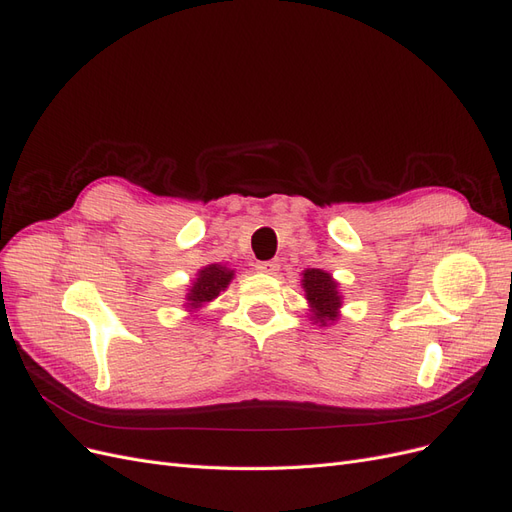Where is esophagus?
Listing matches in <instances>:
<instances>
[{
	"label": "esophagus",
	"instance_id": "34e87169",
	"mask_svg": "<svg viewBox=\"0 0 512 512\" xmlns=\"http://www.w3.org/2000/svg\"><path fill=\"white\" fill-rule=\"evenodd\" d=\"M256 269H258L260 273H269V275H273V273L280 271V262H277V260H262V262H258Z\"/></svg>",
	"mask_w": 512,
	"mask_h": 512
}]
</instances>
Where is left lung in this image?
Masks as SVG:
<instances>
[{"instance_id": "1", "label": "left lung", "mask_w": 512, "mask_h": 512, "mask_svg": "<svg viewBox=\"0 0 512 512\" xmlns=\"http://www.w3.org/2000/svg\"><path fill=\"white\" fill-rule=\"evenodd\" d=\"M303 288L316 322L327 324L329 320L337 318V309L342 301H339L337 284L329 273H324L322 269H307L303 273Z\"/></svg>"}]
</instances>
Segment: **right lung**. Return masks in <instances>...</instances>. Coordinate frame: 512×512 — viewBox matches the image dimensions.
Listing matches in <instances>:
<instances>
[{
  "label": "right lung",
  "mask_w": 512,
  "mask_h": 512,
  "mask_svg": "<svg viewBox=\"0 0 512 512\" xmlns=\"http://www.w3.org/2000/svg\"><path fill=\"white\" fill-rule=\"evenodd\" d=\"M230 269L222 267V265H209L207 269H203L198 273V280L192 284L188 301L192 307H200L203 303L213 301L218 297L220 290H224L228 286V282L232 280Z\"/></svg>",
  "instance_id": "right-lung-1"
}]
</instances>
